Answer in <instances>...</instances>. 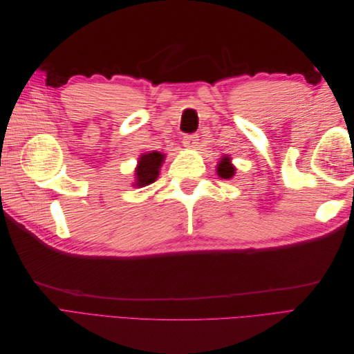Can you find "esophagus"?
<instances>
[{"instance_id": "1", "label": "esophagus", "mask_w": 354, "mask_h": 354, "mask_svg": "<svg viewBox=\"0 0 354 354\" xmlns=\"http://www.w3.org/2000/svg\"><path fill=\"white\" fill-rule=\"evenodd\" d=\"M198 136L196 134H187V136H185L183 137V145L186 146V147H196L198 146Z\"/></svg>"}]
</instances>
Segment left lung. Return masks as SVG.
Listing matches in <instances>:
<instances>
[{
	"mask_svg": "<svg viewBox=\"0 0 354 354\" xmlns=\"http://www.w3.org/2000/svg\"><path fill=\"white\" fill-rule=\"evenodd\" d=\"M234 167L230 162V158L229 156H223L221 160L218 162L217 167V173L221 178H232L234 176Z\"/></svg>",
	"mask_w": 354,
	"mask_h": 354,
	"instance_id": "1",
	"label": "left lung"
}]
</instances>
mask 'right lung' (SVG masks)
<instances>
[{
    "instance_id": "obj_1",
    "label": "right lung",
    "mask_w": 354,
    "mask_h": 354,
    "mask_svg": "<svg viewBox=\"0 0 354 354\" xmlns=\"http://www.w3.org/2000/svg\"><path fill=\"white\" fill-rule=\"evenodd\" d=\"M164 155L160 152H149L143 153L138 158V165L136 168V183L134 186L143 187L153 183L159 176V168L164 162Z\"/></svg>"
}]
</instances>
